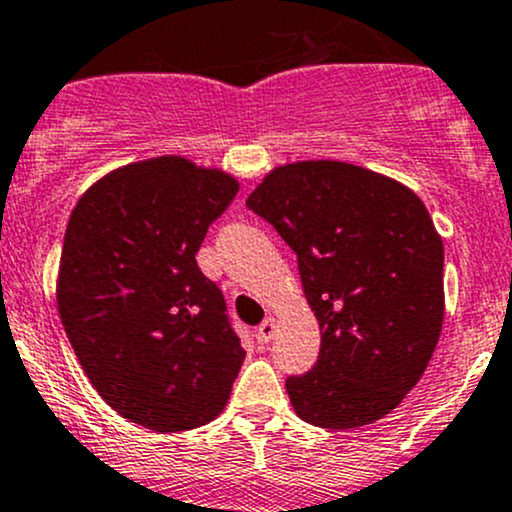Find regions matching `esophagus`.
Wrapping results in <instances>:
<instances>
[{
  "label": "esophagus",
  "mask_w": 512,
  "mask_h": 512,
  "mask_svg": "<svg viewBox=\"0 0 512 512\" xmlns=\"http://www.w3.org/2000/svg\"><path fill=\"white\" fill-rule=\"evenodd\" d=\"M274 328H277V321H274V316H267V319L262 321L260 326H257L255 336H257V341L262 343V346H265V343H270V341H272V336H274Z\"/></svg>",
  "instance_id": "esophagus-1"
}]
</instances>
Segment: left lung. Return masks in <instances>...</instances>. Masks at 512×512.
<instances>
[{
    "label": "left lung",
    "instance_id": "left-lung-1",
    "mask_svg": "<svg viewBox=\"0 0 512 512\" xmlns=\"http://www.w3.org/2000/svg\"><path fill=\"white\" fill-rule=\"evenodd\" d=\"M247 208L297 252L321 328L314 368L287 378L294 412L324 429L383 419L419 383L444 321V245L422 198L319 159L272 169Z\"/></svg>",
    "mask_w": 512,
    "mask_h": 512
}]
</instances>
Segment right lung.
Segmentation results:
<instances>
[{
    "instance_id": "obj_1",
    "label": "right lung",
    "mask_w": 512,
    "mask_h": 512,
    "mask_svg": "<svg viewBox=\"0 0 512 512\" xmlns=\"http://www.w3.org/2000/svg\"><path fill=\"white\" fill-rule=\"evenodd\" d=\"M238 179L184 157L120 166L75 203L58 314L102 400L154 432L223 412L245 351L196 252Z\"/></svg>"
}]
</instances>
